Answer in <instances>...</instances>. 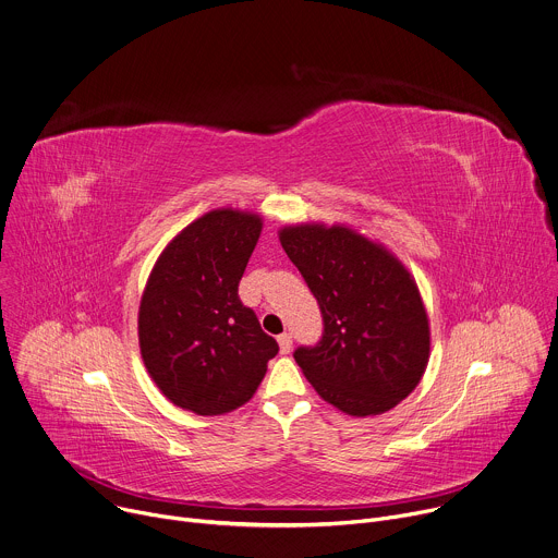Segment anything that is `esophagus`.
<instances>
[{
  "label": "esophagus",
  "mask_w": 558,
  "mask_h": 558,
  "mask_svg": "<svg viewBox=\"0 0 558 558\" xmlns=\"http://www.w3.org/2000/svg\"><path fill=\"white\" fill-rule=\"evenodd\" d=\"M278 345H280V352H282V354H289V352H291V348H293V339H291V335H289V332H282V335L278 337Z\"/></svg>",
  "instance_id": "1"
}]
</instances>
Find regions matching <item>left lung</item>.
Wrapping results in <instances>:
<instances>
[{
    "instance_id": "obj_1",
    "label": "left lung",
    "mask_w": 558,
    "mask_h": 558,
    "mask_svg": "<svg viewBox=\"0 0 558 558\" xmlns=\"http://www.w3.org/2000/svg\"><path fill=\"white\" fill-rule=\"evenodd\" d=\"M280 245L315 295L324 335L293 352L315 392L348 416L397 408L429 361V317L410 269L345 223H300Z\"/></svg>"
}]
</instances>
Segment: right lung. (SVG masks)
<instances>
[{"label": "right lung", "instance_id": "add662e5", "mask_svg": "<svg viewBox=\"0 0 558 558\" xmlns=\"http://www.w3.org/2000/svg\"><path fill=\"white\" fill-rule=\"evenodd\" d=\"M263 217L217 208L185 226L155 260L137 311L148 377L177 408L221 416L258 390L278 343L239 300Z\"/></svg>", "mask_w": 558, "mask_h": 558}]
</instances>
